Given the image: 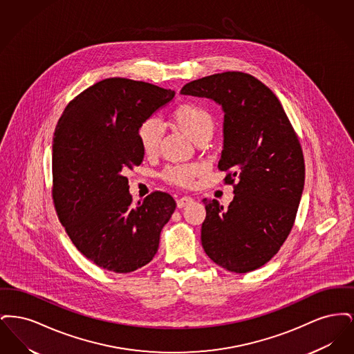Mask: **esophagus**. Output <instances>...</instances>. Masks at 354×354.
Returning <instances> with one entry per match:
<instances>
[{"mask_svg":"<svg viewBox=\"0 0 354 354\" xmlns=\"http://www.w3.org/2000/svg\"><path fill=\"white\" fill-rule=\"evenodd\" d=\"M192 202H194V199L191 196H183V198H179L176 201V205H178V208H183V207L191 204Z\"/></svg>","mask_w":354,"mask_h":354,"instance_id":"34e87169","label":"esophagus"}]
</instances>
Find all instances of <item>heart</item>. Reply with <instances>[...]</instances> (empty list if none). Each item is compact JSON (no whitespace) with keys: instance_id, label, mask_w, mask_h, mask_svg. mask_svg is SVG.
Wrapping results in <instances>:
<instances>
[{"instance_id":"b5f03b06","label":"heart","mask_w":354,"mask_h":354,"mask_svg":"<svg viewBox=\"0 0 354 354\" xmlns=\"http://www.w3.org/2000/svg\"><path fill=\"white\" fill-rule=\"evenodd\" d=\"M174 126L188 136L196 145L205 142L214 133L215 120L207 107L196 102L180 103L172 111ZM162 139V127L156 119H146L138 129V140L142 151L146 155H153L159 149ZM199 167L194 165L187 166H169L162 172V178L171 185L188 187L192 185Z\"/></svg>"}]
</instances>
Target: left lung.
<instances>
[{"instance_id": "left-lung-1", "label": "left lung", "mask_w": 354, "mask_h": 354, "mask_svg": "<svg viewBox=\"0 0 354 354\" xmlns=\"http://www.w3.org/2000/svg\"><path fill=\"white\" fill-rule=\"evenodd\" d=\"M180 93L214 100L224 110L218 167L235 196L228 208L203 199V248L227 270H257L279 252L295 224L305 180L297 134L277 97L251 74L208 75Z\"/></svg>"}]
</instances>
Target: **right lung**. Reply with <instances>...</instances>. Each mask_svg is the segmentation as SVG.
Here are the masks:
<instances>
[{"label": "right lung", "mask_w": 354, "mask_h": 354, "mask_svg": "<svg viewBox=\"0 0 354 354\" xmlns=\"http://www.w3.org/2000/svg\"><path fill=\"white\" fill-rule=\"evenodd\" d=\"M175 93L127 78L100 81L68 102L53 138V203L73 244L103 270L149 264L176 208L153 191L133 204L129 169L143 160L139 126Z\"/></svg>", "instance_id": "right-lung-1"}]
</instances>
